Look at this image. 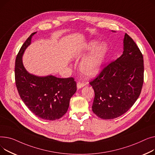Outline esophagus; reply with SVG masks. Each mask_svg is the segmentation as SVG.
<instances>
[{"label":"esophagus","instance_id":"esophagus-1","mask_svg":"<svg viewBox=\"0 0 155 155\" xmlns=\"http://www.w3.org/2000/svg\"><path fill=\"white\" fill-rule=\"evenodd\" d=\"M84 86V84L82 83H80V82H78V83H77V88L79 89H81V87H83Z\"/></svg>","mask_w":155,"mask_h":155}]
</instances>
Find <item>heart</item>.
<instances>
[{
  "label": "heart",
  "instance_id": "1",
  "mask_svg": "<svg viewBox=\"0 0 155 155\" xmlns=\"http://www.w3.org/2000/svg\"><path fill=\"white\" fill-rule=\"evenodd\" d=\"M97 44V41L93 40L83 48L78 49L73 55L74 59L78 60L83 58L86 54L93 51ZM107 52L106 44L101 43L89 55L84 58L79 64V71L87 78L96 76L101 69Z\"/></svg>",
  "mask_w": 155,
  "mask_h": 155
}]
</instances>
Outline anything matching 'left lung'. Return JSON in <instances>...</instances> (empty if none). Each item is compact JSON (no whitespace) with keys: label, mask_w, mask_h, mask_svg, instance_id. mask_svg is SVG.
<instances>
[{"label":"left lung","mask_w":155,"mask_h":155,"mask_svg":"<svg viewBox=\"0 0 155 155\" xmlns=\"http://www.w3.org/2000/svg\"><path fill=\"white\" fill-rule=\"evenodd\" d=\"M143 63V57L137 45L125 34L122 55L89 83L95 93L92 106L95 114L103 120H110L130 110L141 91Z\"/></svg>","instance_id":"left-lung-1"}]
</instances>
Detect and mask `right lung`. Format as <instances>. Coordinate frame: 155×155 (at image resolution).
<instances>
[{
  "instance_id": "right-lung-1",
  "label": "right lung",
  "mask_w": 155,
  "mask_h": 155,
  "mask_svg": "<svg viewBox=\"0 0 155 155\" xmlns=\"http://www.w3.org/2000/svg\"><path fill=\"white\" fill-rule=\"evenodd\" d=\"M36 32L27 38L16 57L15 84L21 99L32 113L43 120H56L67 112L71 97L77 90L76 83L72 78L38 76L27 72L22 56Z\"/></svg>"
}]
</instances>
